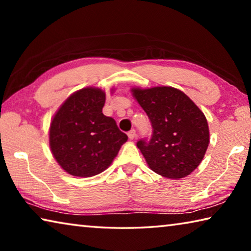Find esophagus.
<instances>
[{
  "label": "esophagus",
  "mask_w": 251,
  "mask_h": 251,
  "mask_svg": "<svg viewBox=\"0 0 251 251\" xmlns=\"http://www.w3.org/2000/svg\"><path fill=\"white\" fill-rule=\"evenodd\" d=\"M128 137H129V139H134L135 137H136V130L135 129H131V130H129L128 131Z\"/></svg>",
  "instance_id": "34e87169"
}]
</instances>
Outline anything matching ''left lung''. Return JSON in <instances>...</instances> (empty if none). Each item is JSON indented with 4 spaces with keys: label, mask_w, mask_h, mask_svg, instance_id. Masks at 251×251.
<instances>
[{
    "label": "left lung",
    "mask_w": 251,
    "mask_h": 251,
    "mask_svg": "<svg viewBox=\"0 0 251 251\" xmlns=\"http://www.w3.org/2000/svg\"><path fill=\"white\" fill-rule=\"evenodd\" d=\"M152 127L137 147L148 166L171 179L192 174L205 156L209 128L205 115L185 93L171 86L131 88Z\"/></svg>",
    "instance_id": "8db88e82"
}]
</instances>
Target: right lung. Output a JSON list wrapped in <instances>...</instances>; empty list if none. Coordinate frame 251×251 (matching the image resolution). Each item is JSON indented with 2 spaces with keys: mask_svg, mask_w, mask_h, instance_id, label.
I'll return each instance as SVG.
<instances>
[{
  "mask_svg": "<svg viewBox=\"0 0 251 251\" xmlns=\"http://www.w3.org/2000/svg\"><path fill=\"white\" fill-rule=\"evenodd\" d=\"M105 96L100 88H82L62 104L50 122V151L70 175L92 177L104 172L128 138L114 118L103 114Z\"/></svg>",
  "mask_w": 251,
  "mask_h": 251,
  "instance_id": "1",
  "label": "right lung"
}]
</instances>
